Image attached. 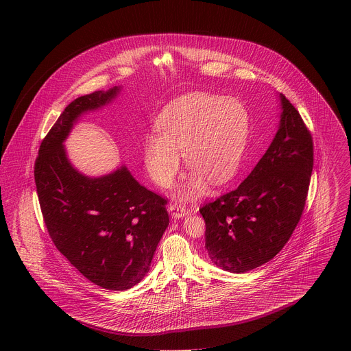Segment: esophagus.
<instances>
[{
  "label": "esophagus",
  "mask_w": 351,
  "mask_h": 351,
  "mask_svg": "<svg viewBox=\"0 0 351 351\" xmlns=\"http://www.w3.org/2000/svg\"><path fill=\"white\" fill-rule=\"evenodd\" d=\"M168 209L172 217L182 218L188 215V209L184 206L183 204H172L169 205Z\"/></svg>",
  "instance_id": "obj_1"
}]
</instances>
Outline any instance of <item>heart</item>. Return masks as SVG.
Listing matches in <instances>:
<instances>
[{
  "label": "heart",
  "mask_w": 351,
  "mask_h": 351,
  "mask_svg": "<svg viewBox=\"0 0 351 351\" xmlns=\"http://www.w3.org/2000/svg\"><path fill=\"white\" fill-rule=\"evenodd\" d=\"M158 132L143 143L145 165L151 179L167 188L180 169V154L193 169L182 188L196 196L206 188L226 183L242 160L250 117L234 99L189 93L169 102L158 118Z\"/></svg>",
  "instance_id": "heart-1"
}]
</instances>
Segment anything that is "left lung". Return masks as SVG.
<instances>
[{"instance_id":"1","label":"left lung","mask_w":351,"mask_h":351,"mask_svg":"<svg viewBox=\"0 0 351 351\" xmlns=\"http://www.w3.org/2000/svg\"><path fill=\"white\" fill-rule=\"evenodd\" d=\"M280 126L266 154L238 188L200 208L205 249L218 267L243 274L267 263L300 221L313 169V138L280 95Z\"/></svg>"}]
</instances>
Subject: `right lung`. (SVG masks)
<instances>
[{"instance_id":"1","label":"right lung","mask_w":351,"mask_h":351,"mask_svg":"<svg viewBox=\"0 0 351 351\" xmlns=\"http://www.w3.org/2000/svg\"><path fill=\"white\" fill-rule=\"evenodd\" d=\"M118 86L72 101L40 143L34 179L56 249L96 285L125 291L150 269L167 229L168 200L138 183L126 167L88 178L68 162L63 141L77 117L114 99Z\"/></svg>"}]
</instances>
